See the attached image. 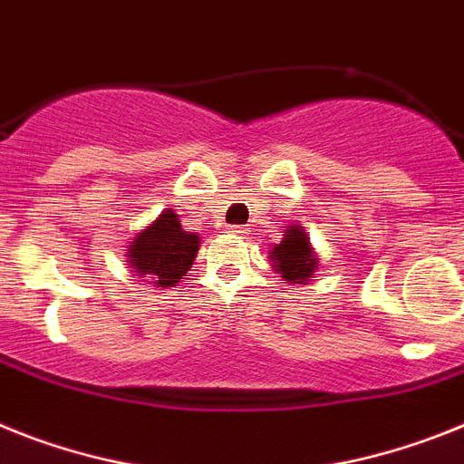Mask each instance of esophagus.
I'll use <instances>...</instances> for the list:
<instances>
[{"label": "esophagus", "mask_w": 464, "mask_h": 464, "mask_svg": "<svg viewBox=\"0 0 464 464\" xmlns=\"http://www.w3.org/2000/svg\"><path fill=\"white\" fill-rule=\"evenodd\" d=\"M229 232H232L235 237H246L251 229H248L246 225H232V227H229Z\"/></svg>", "instance_id": "esophagus-1"}]
</instances>
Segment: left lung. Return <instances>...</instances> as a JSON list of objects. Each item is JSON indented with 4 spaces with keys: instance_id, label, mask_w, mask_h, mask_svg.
Instances as JSON below:
<instances>
[{
    "instance_id": "obj_1",
    "label": "left lung",
    "mask_w": 464,
    "mask_h": 464,
    "mask_svg": "<svg viewBox=\"0 0 464 464\" xmlns=\"http://www.w3.org/2000/svg\"><path fill=\"white\" fill-rule=\"evenodd\" d=\"M270 260L286 284H307L319 270V256L312 248L310 235L300 225H288L284 229L279 244L270 248Z\"/></svg>"
}]
</instances>
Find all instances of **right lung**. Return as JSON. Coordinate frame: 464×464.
I'll return each mask as SVG.
<instances>
[{
  "label": "right lung",
  "instance_id": "1",
  "mask_svg": "<svg viewBox=\"0 0 464 464\" xmlns=\"http://www.w3.org/2000/svg\"><path fill=\"white\" fill-rule=\"evenodd\" d=\"M199 235L185 232L173 208H166L126 246V263L154 288L176 286L185 279L199 251Z\"/></svg>",
  "mask_w": 464,
  "mask_h": 464
}]
</instances>
